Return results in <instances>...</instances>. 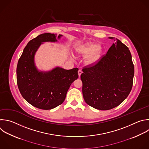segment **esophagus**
<instances>
[{
  "mask_svg": "<svg viewBox=\"0 0 149 149\" xmlns=\"http://www.w3.org/2000/svg\"><path fill=\"white\" fill-rule=\"evenodd\" d=\"M82 71L81 70H78V75H79V77H80V76H81V74H82Z\"/></svg>",
  "mask_w": 149,
  "mask_h": 149,
  "instance_id": "obj_1",
  "label": "esophagus"
}]
</instances>
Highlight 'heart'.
<instances>
[{"label": "heart", "instance_id": "1", "mask_svg": "<svg viewBox=\"0 0 149 149\" xmlns=\"http://www.w3.org/2000/svg\"><path fill=\"white\" fill-rule=\"evenodd\" d=\"M78 53L84 57L89 56L86 60V63L88 65H92L96 64L100 60L102 54V50L101 48H100L99 44L90 42L79 48Z\"/></svg>", "mask_w": 149, "mask_h": 149}]
</instances>
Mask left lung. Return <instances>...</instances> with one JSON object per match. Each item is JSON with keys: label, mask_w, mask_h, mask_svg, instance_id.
<instances>
[{"label": "left lung", "mask_w": 149, "mask_h": 149, "mask_svg": "<svg viewBox=\"0 0 149 149\" xmlns=\"http://www.w3.org/2000/svg\"><path fill=\"white\" fill-rule=\"evenodd\" d=\"M115 41L107 54L95 65L84 68L81 75L84 100L96 109L118 107L132 88L134 65L130 52L119 40Z\"/></svg>", "instance_id": "obj_1"}]
</instances>
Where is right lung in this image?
<instances>
[{
  "instance_id": "add662e5",
  "label": "right lung",
  "mask_w": 149,
  "mask_h": 149,
  "mask_svg": "<svg viewBox=\"0 0 149 149\" xmlns=\"http://www.w3.org/2000/svg\"><path fill=\"white\" fill-rule=\"evenodd\" d=\"M63 36L44 33L30 40L23 49L17 66V83L24 100L44 110L53 109L64 101L71 84L78 78L77 68L65 70L56 67L42 71L36 65L35 54L45 42H57Z\"/></svg>"
}]
</instances>
